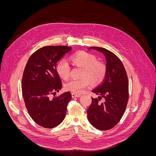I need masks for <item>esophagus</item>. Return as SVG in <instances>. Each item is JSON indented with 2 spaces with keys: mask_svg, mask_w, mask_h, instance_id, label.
Here are the masks:
<instances>
[{
  "mask_svg": "<svg viewBox=\"0 0 156 156\" xmlns=\"http://www.w3.org/2000/svg\"><path fill=\"white\" fill-rule=\"evenodd\" d=\"M72 98H77V97L81 96V95H80V94H75V93H72Z\"/></svg>",
  "mask_w": 156,
  "mask_h": 156,
  "instance_id": "esophagus-1",
  "label": "esophagus"
}]
</instances>
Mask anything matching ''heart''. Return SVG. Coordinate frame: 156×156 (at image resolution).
<instances>
[{
  "label": "heart",
  "mask_w": 156,
  "mask_h": 156,
  "mask_svg": "<svg viewBox=\"0 0 156 156\" xmlns=\"http://www.w3.org/2000/svg\"><path fill=\"white\" fill-rule=\"evenodd\" d=\"M71 60L73 64L82 68L79 79H71L64 85L65 89L75 94L81 93L88 87L90 83L98 84L104 79L107 68L104 63L97 60L96 56L85 51H79L71 56ZM71 68L68 61L61 60L56 66V72L63 79H67L70 76Z\"/></svg>",
  "instance_id": "b5f03b06"
}]
</instances>
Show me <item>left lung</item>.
I'll return each mask as SVG.
<instances>
[{
    "label": "left lung",
    "mask_w": 156,
    "mask_h": 156,
    "mask_svg": "<svg viewBox=\"0 0 156 156\" xmlns=\"http://www.w3.org/2000/svg\"><path fill=\"white\" fill-rule=\"evenodd\" d=\"M105 56L107 72L101 84L92 92L100 96L92 98V103L87 110L88 120L96 129L105 131L119 123L127 107L129 98V83L122 61L111 51L98 47H91ZM102 97L105 100L100 102Z\"/></svg>",
    "instance_id": "1"
}]
</instances>
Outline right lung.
<instances>
[{"label": "right lung", "mask_w": 156, "mask_h": 156, "mask_svg": "<svg viewBox=\"0 0 156 156\" xmlns=\"http://www.w3.org/2000/svg\"><path fill=\"white\" fill-rule=\"evenodd\" d=\"M72 49L64 45L43 47L30 56L23 72L21 87L26 108L32 120L45 128H53L64 120L72 99L69 92L49 98L62 87L56 63Z\"/></svg>", "instance_id": "add662e5"}]
</instances>
